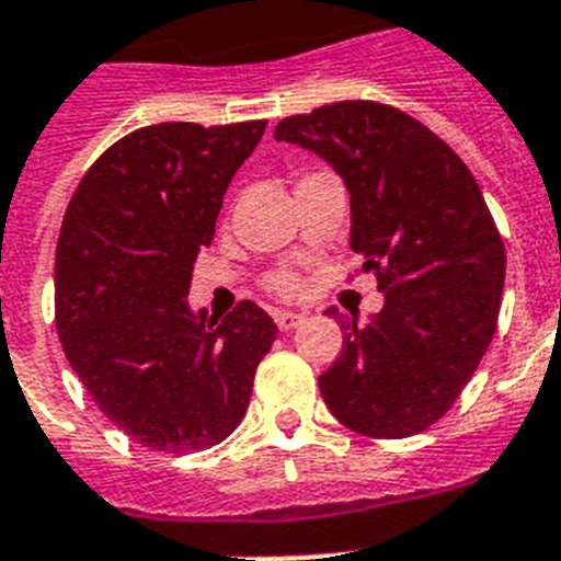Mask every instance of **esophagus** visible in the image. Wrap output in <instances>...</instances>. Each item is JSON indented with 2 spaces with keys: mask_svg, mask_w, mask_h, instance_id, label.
<instances>
[{
  "mask_svg": "<svg viewBox=\"0 0 561 561\" xmlns=\"http://www.w3.org/2000/svg\"><path fill=\"white\" fill-rule=\"evenodd\" d=\"M273 319L279 324V331H294V328H299V324L305 322L302 313H294V310H276Z\"/></svg>",
  "mask_w": 561,
  "mask_h": 561,
  "instance_id": "obj_1",
  "label": "esophagus"
}]
</instances>
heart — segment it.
<instances>
[{"instance_id": "b5f03b06", "label": "heart", "mask_w": 561, "mask_h": 561, "mask_svg": "<svg viewBox=\"0 0 561 561\" xmlns=\"http://www.w3.org/2000/svg\"><path fill=\"white\" fill-rule=\"evenodd\" d=\"M271 288L276 290V294H282V296H290V294H296V290H299V282H296L294 276H276V279L271 282Z\"/></svg>"}]
</instances>
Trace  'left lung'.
I'll return each mask as SVG.
<instances>
[{
  "instance_id": "8db88e82",
  "label": "left lung",
  "mask_w": 561,
  "mask_h": 561,
  "mask_svg": "<svg viewBox=\"0 0 561 561\" xmlns=\"http://www.w3.org/2000/svg\"><path fill=\"white\" fill-rule=\"evenodd\" d=\"M276 142L313 150L351 193V251L385 308L356 324L319 376L351 431L404 439L439 422L496 333L505 244L477 179L454 148L399 107L347 99L288 116Z\"/></svg>"
}]
</instances>
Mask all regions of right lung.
<instances>
[{
  "label": "right lung",
  "instance_id": "add662e5",
  "mask_svg": "<svg viewBox=\"0 0 561 561\" xmlns=\"http://www.w3.org/2000/svg\"><path fill=\"white\" fill-rule=\"evenodd\" d=\"M265 119L162 122L122 136L79 182L56 244V331L99 411L130 439L193 454L237 431L276 324L253 302L193 313V262Z\"/></svg>",
  "mask_w": 561,
  "mask_h": 561
}]
</instances>
